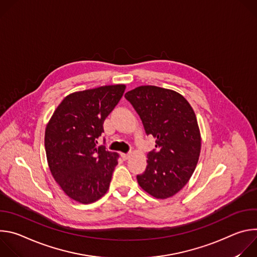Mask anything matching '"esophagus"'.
<instances>
[{"label": "esophagus", "instance_id": "esophagus-1", "mask_svg": "<svg viewBox=\"0 0 257 257\" xmlns=\"http://www.w3.org/2000/svg\"><path fill=\"white\" fill-rule=\"evenodd\" d=\"M121 157L124 161H127L130 158V155L129 154H121Z\"/></svg>", "mask_w": 257, "mask_h": 257}]
</instances>
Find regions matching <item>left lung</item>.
I'll return each instance as SVG.
<instances>
[{
  "instance_id": "left-lung-1",
  "label": "left lung",
  "mask_w": 257,
  "mask_h": 257,
  "mask_svg": "<svg viewBox=\"0 0 257 257\" xmlns=\"http://www.w3.org/2000/svg\"><path fill=\"white\" fill-rule=\"evenodd\" d=\"M125 97L146 134L156 138L157 150L149 153L145 172L137 175L138 184L156 198L172 197L187 184L200 155L201 137L193 108L180 93L154 85L138 86Z\"/></svg>"
}]
</instances>
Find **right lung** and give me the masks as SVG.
I'll return each instance as SVG.
<instances>
[{
	"instance_id": "add662e5",
	"label": "right lung",
	"mask_w": 257,
	"mask_h": 257,
	"mask_svg": "<svg viewBox=\"0 0 257 257\" xmlns=\"http://www.w3.org/2000/svg\"><path fill=\"white\" fill-rule=\"evenodd\" d=\"M125 88L116 84L73 92L62 100L47 125L49 168L66 195L77 202L92 203L109 187L119 155L96 146V139Z\"/></svg>"
}]
</instances>
